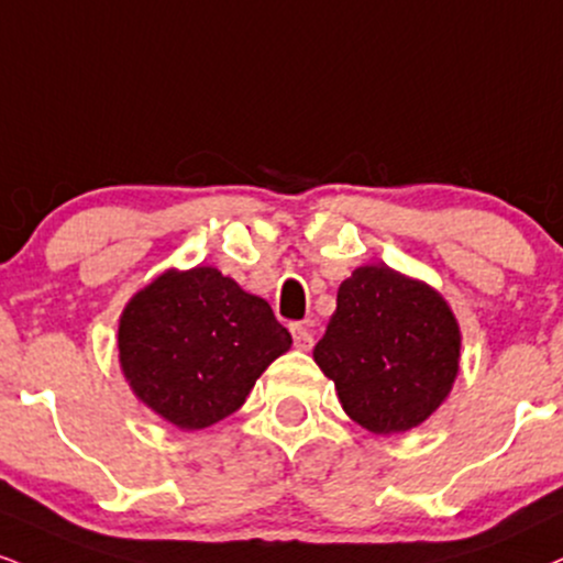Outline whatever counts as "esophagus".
I'll return each mask as SVG.
<instances>
[{
	"label": "esophagus",
	"mask_w": 563,
	"mask_h": 563,
	"mask_svg": "<svg viewBox=\"0 0 563 563\" xmlns=\"http://www.w3.org/2000/svg\"><path fill=\"white\" fill-rule=\"evenodd\" d=\"M290 335H294V343L296 349L301 351H309L311 346H314V335L309 333L307 324H290Z\"/></svg>",
	"instance_id": "esophagus-1"
}]
</instances>
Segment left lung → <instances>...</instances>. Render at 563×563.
<instances>
[{
    "instance_id": "left-lung-1",
    "label": "left lung",
    "mask_w": 563,
    "mask_h": 563,
    "mask_svg": "<svg viewBox=\"0 0 563 563\" xmlns=\"http://www.w3.org/2000/svg\"><path fill=\"white\" fill-rule=\"evenodd\" d=\"M462 333L428 283L367 264L338 288L314 362L335 383L343 411L375 435L422 424L459 375Z\"/></svg>"
}]
</instances>
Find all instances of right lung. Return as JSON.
Listing matches in <instances>:
<instances>
[{
	"label": "right lung",
	"mask_w": 563,
	"mask_h": 563,
	"mask_svg": "<svg viewBox=\"0 0 563 563\" xmlns=\"http://www.w3.org/2000/svg\"><path fill=\"white\" fill-rule=\"evenodd\" d=\"M290 343L269 303L214 267L162 273L128 301L118 328L128 385L180 430L239 411Z\"/></svg>",
	"instance_id": "right-lung-1"
}]
</instances>
